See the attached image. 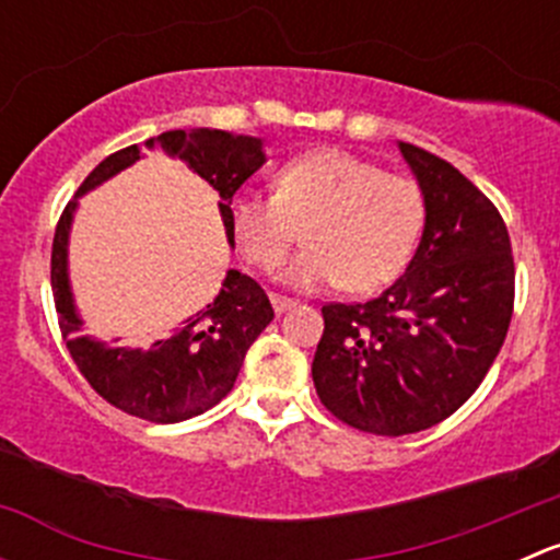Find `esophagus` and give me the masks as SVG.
<instances>
[{
    "label": "esophagus",
    "instance_id": "obj_1",
    "mask_svg": "<svg viewBox=\"0 0 560 560\" xmlns=\"http://www.w3.org/2000/svg\"><path fill=\"white\" fill-rule=\"evenodd\" d=\"M270 303H273L276 314H284L295 306V301H290V298H284V295H270Z\"/></svg>",
    "mask_w": 560,
    "mask_h": 560
}]
</instances>
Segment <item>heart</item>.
<instances>
[{
  "label": "heart",
  "instance_id": "b5f03b06",
  "mask_svg": "<svg viewBox=\"0 0 560 560\" xmlns=\"http://www.w3.org/2000/svg\"><path fill=\"white\" fill-rule=\"evenodd\" d=\"M425 222L420 186L341 149L292 156L273 175V195L238 191L230 200V230L241 254L270 268L295 244L306 248L276 270L298 292L347 284L374 292L409 262Z\"/></svg>",
  "mask_w": 560,
  "mask_h": 560
}]
</instances>
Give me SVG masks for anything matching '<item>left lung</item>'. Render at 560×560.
Masks as SVG:
<instances>
[{
  "label": "left lung",
  "instance_id": "obj_1",
  "mask_svg": "<svg viewBox=\"0 0 560 560\" xmlns=\"http://www.w3.org/2000/svg\"><path fill=\"white\" fill-rule=\"evenodd\" d=\"M425 200L406 273L369 303L322 306L312 376L341 422L406 436L447 420L482 385L512 319L515 262L493 202L457 167L398 143Z\"/></svg>",
  "mask_w": 560,
  "mask_h": 560
}]
</instances>
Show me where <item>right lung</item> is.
<instances>
[{
  "mask_svg": "<svg viewBox=\"0 0 560 560\" xmlns=\"http://www.w3.org/2000/svg\"><path fill=\"white\" fill-rule=\"evenodd\" d=\"M143 145L149 151H165L171 160L186 162L189 171H195L213 186V191H219L224 235L228 244L235 246L230 230V200L268 162L262 140L200 127L171 129L149 138ZM140 154H143L140 145H129L105 156L86 175L75 200H70L56 228L54 252H50V287H54L61 336L89 385L107 404L127 415L171 425L202 415L233 389L246 349L270 325L273 308L257 281L238 270H228L219 295L200 312L186 316L167 336L156 338L149 349L110 347L94 336H81L83 316L78 312L70 284V230L75 222L78 200L140 162Z\"/></svg>",
  "mask_w": 560,
  "mask_h": 560,
  "instance_id": "right-lung-1",
  "label": "right lung"
}]
</instances>
